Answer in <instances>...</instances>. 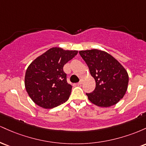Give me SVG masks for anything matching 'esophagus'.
Listing matches in <instances>:
<instances>
[{"mask_svg":"<svg viewBox=\"0 0 146 146\" xmlns=\"http://www.w3.org/2000/svg\"><path fill=\"white\" fill-rule=\"evenodd\" d=\"M83 82H84V80H83V79H81V80H80V82L78 83V85H81Z\"/></svg>","mask_w":146,"mask_h":146,"instance_id":"34e87169","label":"esophagus"}]
</instances>
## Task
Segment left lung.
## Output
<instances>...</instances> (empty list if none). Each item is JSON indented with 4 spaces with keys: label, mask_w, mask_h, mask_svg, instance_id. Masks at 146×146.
Returning <instances> with one entry per match:
<instances>
[{
    "label": "left lung",
    "mask_w": 146,
    "mask_h": 146,
    "mask_svg": "<svg viewBox=\"0 0 146 146\" xmlns=\"http://www.w3.org/2000/svg\"><path fill=\"white\" fill-rule=\"evenodd\" d=\"M79 53L96 83L93 92L86 93L89 101L105 108L118 103L128 89L129 77L125 68L111 55L102 50L93 48Z\"/></svg>",
    "instance_id": "1"
}]
</instances>
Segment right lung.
Instances as JSON below:
<instances>
[{
    "mask_svg": "<svg viewBox=\"0 0 146 146\" xmlns=\"http://www.w3.org/2000/svg\"><path fill=\"white\" fill-rule=\"evenodd\" d=\"M78 53L53 47L30 64L25 73V86L36 104L49 109L67 101L72 86L67 83L63 67Z\"/></svg>",
    "mask_w": 146,
    "mask_h": 146,
    "instance_id": "right-lung-1",
    "label": "right lung"
}]
</instances>
